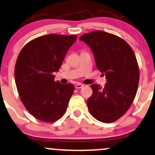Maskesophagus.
<instances>
[{
  "mask_svg": "<svg viewBox=\"0 0 155 155\" xmlns=\"http://www.w3.org/2000/svg\"><path fill=\"white\" fill-rule=\"evenodd\" d=\"M83 87H84V84H77L75 85L76 89H81Z\"/></svg>",
  "mask_w": 155,
  "mask_h": 155,
  "instance_id": "34e87169",
  "label": "esophagus"
}]
</instances>
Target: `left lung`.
<instances>
[{
	"label": "left lung",
	"mask_w": 155,
	"mask_h": 155,
	"mask_svg": "<svg viewBox=\"0 0 155 155\" xmlns=\"http://www.w3.org/2000/svg\"><path fill=\"white\" fill-rule=\"evenodd\" d=\"M79 40L91 48L97 68L107 79L104 88L91 85L89 110L100 122H114L127 112L137 94L139 69L135 54L124 40L103 31L84 34Z\"/></svg>",
	"instance_id": "1"
}]
</instances>
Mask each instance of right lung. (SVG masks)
I'll use <instances>...</instances> for the list:
<instances>
[{
  "instance_id": "right-lung-1",
  "label": "right lung",
  "mask_w": 155,
  "mask_h": 155,
  "mask_svg": "<svg viewBox=\"0 0 155 155\" xmlns=\"http://www.w3.org/2000/svg\"><path fill=\"white\" fill-rule=\"evenodd\" d=\"M76 35L49 34L30 41L18 54L14 76L21 101L38 120L56 121L66 112L74 91L72 84L55 81L67 51Z\"/></svg>"
}]
</instances>
